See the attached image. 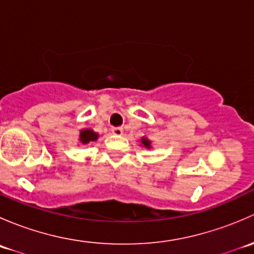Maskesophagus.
<instances>
[{
    "label": "esophagus",
    "instance_id": "obj_1",
    "mask_svg": "<svg viewBox=\"0 0 254 254\" xmlns=\"http://www.w3.org/2000/svg\"><path fill=\"white\" fill-rule=\"evenodd\" d=\"M112 132L115 135H122L123 134V127H112Z\"/></svg>",
    "mask_w": 254,
    "mask_h": 254
}]
</instances>
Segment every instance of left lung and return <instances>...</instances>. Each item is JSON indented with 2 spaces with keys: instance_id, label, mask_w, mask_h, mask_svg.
Here are the masks:
<instances>
[{
  "instance_id": "left-lung-1",
  "label": "left lung",
  "mask_w": 254,
  "mask_h": 254,
  "mask_svg": "<svg viewBox=\"0 0 254 254\" xmlns=\"http://www.w3.org/2000/svg\"><path fill=\"white\" fill-rule=\"evenodd\" d=\"M141 142L143 143V146H146V147H150V141H148L147 139H145V137L141 140Z\"/></svg>"
}]
</instances>
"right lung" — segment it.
Wrapping results in <instances>:
<instances>
[{
  "label": "right lung",
  "mask_w": 254,
  "mask_h": 254,
  "mask_svg": "<svg viewBox=\"0 0 254 254\" xmlns=\"http://www.w3.org/2000/svg\"><path fill=\"white\" fill-rule=\"evenodd\" d=\"M97 139H98V135L92 131V130H82L81 134H79V140H81L82 143H88L89 141H94Z\"/></svg>",
  "instance_id": "obj_1"
}]
</instances>
